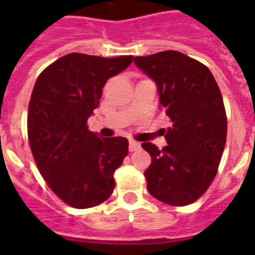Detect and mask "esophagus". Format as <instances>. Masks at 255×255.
Returning a JSON list of instances; mask_svg holds the SVG:
<instances>
[{"instance_id": "esophagus-1", "label": "esophagus", "mask_w": 255, "mask_h": 255, "mask_svg": "<svg viewBox=\"0 0 255 255\" xmlns=\"http://www.w3.org/2000/svg\"><path fill=\"white\" fill-rule=\"evenodd\" d=\"M140 148V143L135 141V140H129V151L135 152Z\"/></svg>"}]
</instances>
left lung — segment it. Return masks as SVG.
<instances>
[{
	"mask_svg": "<svg viewBox=\"0 0 255 255\" xmlns=\"http://www.w3.org/2000/svg\"><path fill=\"white\" fill-rule=\"evenodd\" d=\"M133 63L156 83L160 107L172 122L163 128V149L141 144L152 157L144 172L148 192L168 205L192 204L213 181L225 148L221 91L206 66L178 51L135 57Z\"/></svg>",
	"mask_w": 255,
	"mask_h": 255,
	"instance_id": "left-lung-1",
	"label": "left lung"
}]
</instances>
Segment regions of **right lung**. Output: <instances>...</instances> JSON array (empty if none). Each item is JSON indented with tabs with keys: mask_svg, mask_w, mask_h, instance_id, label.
Listing matches in <instances>:
<instances>
[{
	"mask_svg": "<svg viewBox=\"0 0 255 255\" xmlns=\"http://www.w3.org/2000/svg\"><path fill=\"white\" fill-rule=\"evenodd\" d=\"M131 63V55L71 53L46 67L34 85L27 112L31 153L51 190L73 208L99 205L114 192V173L128 155V140L99 137L87 119L107 79Z\"/></svg>",
	"mask_w": 255,
	"mask_h": 255,
	"instance_id": "right-lung-1",
	"label": "right lung"
}]
</instances>
